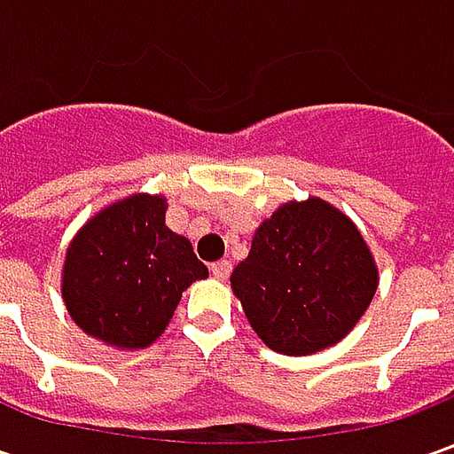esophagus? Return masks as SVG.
Instances as JSON below:
<instances>
[{"label": "esophagus", "instance_id": "obj_1", "mask_svg": "<svg viewBox=\"0 0 454 454\" xmlns=\"http://www.w3.org/2000/svg\"><path fill=\"white\" fill-rule=\"evenodd\" d=\"M230 272H232V265L227 262V260H219L212 265V275L217 278V280H227L230 278Z\"/></svg>", "mask_w": 454, "mask_h": 454}]
</instances>
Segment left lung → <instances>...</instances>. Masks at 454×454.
Returning a JSON list of instances; mask_svg holds the SVG:
<instances>
[{
	"label": "left lung",
	"instance_id": "obj_1",
	"mask_svg": "<svg viewBox=\"0 0 454 454\" xmlns=\"http://www.w3.org/2000/svg\"><path fill=\"white\" fill-rule=\"evenodd\" d=\"M230 283L268 348L308 356L356 325L379 288V268L356 224L308 197L286 201L254 230Z\"/></svg>",
	"mask_w": 454,
	"mask_h": 454
}]
</instances>
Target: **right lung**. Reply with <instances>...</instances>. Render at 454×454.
Segmentation results:
<instances>
[{
	"label": "right lung",
	"mask_w": 454,
	"mask_h": 454,
	"mask_svg": "<svg viewBox=\"0 0 454 454\" xmlns=\"http://www.w3.org/2000/svg\"><path fill=\"white\" fill-rule=\"evenodd\" d=\"M207 275L192 242L166 227V197L131 194L96 212L67 245L62 301L88 336L133 351L164 333L184 290Z\"/></svg>",
	"instance_id": "1"
}]
</instances>
